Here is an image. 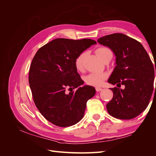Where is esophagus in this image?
I'll list each match as a JSON object with an SVG mask.
<instances>
[{"instance_id":"esophagus-1","label":"esophagus","mask_w":156,"mask_h":156,"mask_svg":"<svg viewBox=\"0 0 156 156\" xmlns=\"http://www.w3.org/2000/svg\"><path fill=\"white\" fill-rule=\"evenodd\" d=\"M102 88H100V87H96V90L97 91V92H100V91H101L102 90Z\"/></svg>"}]
</instances>
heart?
Wrapping results in <instances>:
<instances>
[{
  "label": "heart",
  "instance_id": "heart-1",
  "mask_svg": "<svg viewBox=\"0 0 156 156\" xmlns=\"http://www.w3.org/2000/svg\"><path fill=\"white\" fill-rule=\"evenodd\" d=\"M96 53L101 60L105 57H107V56H112V53L111 50L109 48H105V47H101V48H98L96 51ZM84 56H85V53H82L75 59V67L79 71H82L83 69V62ZM107 75L105 73L93 72L90 73L85 77V82L88 84H89V85L99 87L101 85L103 81L107 79Z\"/></svg>",
  "mask_w": 156,
  "mask_h": 156
}]
</instances>
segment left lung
<instances>
[{"label":"left lung","mask_w":156,"mask_h":156,"mask_svg":"<svg viewBox=\"0 0 156 156\" xmlns=\"http://www.w3.org/2000/svg\"><path fill=\"white\" fill-rule=\"evenodd\" d=\"M98 41L110 48L116 56V66L108 82L124 87L111 88L113 98L106 105L108 114L119 119H134L149 104L156 67L142 44L124 34L107 35Z\"/></svg>","instance_id":"1"}]
</instances>
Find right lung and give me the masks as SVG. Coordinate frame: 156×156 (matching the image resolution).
Masks as SVG:
<instances>
[{
    "instance_id": "add662e5",
    "label": "right lung",
    "mask_w": 156,
    "mask_h": 156,
    "mask_svg": "<svg viewBox=\"0 0 156 156\" xmlns=\"http://www.w3.org/2000/svg\"><path fill=\"white\" fill-rule=\"evenodd\" d=\"M94 44L96 41L91 39L57 38L40 48L32 60L29 82L33 100L55 126L77 124L84 116L87 101L95 95L93 87L81 86L84 81L75 65L77 56ZM67 88L76 90L67 93Z\"/></svg>"
}]
</instances>
